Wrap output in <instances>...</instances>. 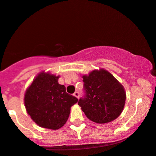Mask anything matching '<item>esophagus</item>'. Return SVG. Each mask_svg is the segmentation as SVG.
Returning a JSON list of instances; mask_svg holds the SVG:
<instances>
[{"label":"esophagus","instance_id":"34e87169","mask_svg":"<svg viewBox=\"0 0 156 156\" xmlns=\"http://www.w3.org/2000/svg\"><path fill=\"white\" fill-rule=\"evenodd\" d=\"M73 96H74V97H76V98H80V94H79V92L78 91H75L74 92V94H73Z\"/></svg>","mask_w":156,"mask_h":156}]
</instances>
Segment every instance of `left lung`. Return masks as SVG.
<instances>
[{
    "label": "left lung",
    "mask_w": 156,
    "mask_h": 156,
    "mask_svg": "<svg viewBox=\"0 0 156 156\" xmlns=\"http://www.w3.org/2000/svg\"><path fill=\"white\" fill-rule=\"evenodd\" d=\"M84 96L78 105L90 120L99 124L108 123L122 112L126 94L122 85L105 70L93 71L83 76Z\"/></svg>",
    "instance_id": "left-lung-1"
}]
</instances>
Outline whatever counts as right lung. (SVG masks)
Returning <instances> with one entry per match:
<instances>
[{
    "instance_id": "1",
    "label": "right lung",
    "mask_w": 156,
    "mask_h": 156,
    "mask_svg": "<svg viewBox=\"0 0 156 156\" xmlns=\"http://www.w3.org/2000/svg\"><path fill=\"white\" fill-rule=\"evenodd\" d=\"M59 76L41 73L26 90L24 98L28 114L42 127L57 130L69 117L71 107L78 99L66 93L58 83Z\"/></svg>"
}]
</instances>
